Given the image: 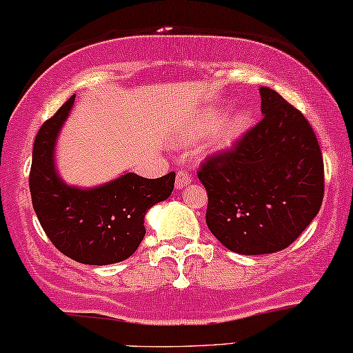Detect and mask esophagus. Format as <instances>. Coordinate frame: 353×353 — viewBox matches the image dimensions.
<instances>
[{
    "label": "esophagus",
    "instance_id": "1",
    "mask_svg": "<svg viewBox=\"0 0 353 353\" xmlns=\"http://www.w3.org/2000/svg\"><path fill=\"white\" fill-rule=\"evenodd\" d=\"M190 181H192V176L188 171H179L176 174V189L181 190L184 188H188L190 184Z\"/></svg>",
    "mask_w": 353,
    "mask_h": 353
}]
</instances>
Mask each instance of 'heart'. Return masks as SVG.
<instances>
[{
    "label": "heart",
    "instance_id": "b5f03b06",
    "mask_svg": "<svg viewBox=\"0 0 353 353\" xmlns=\"http://www.w3.org/2000/svg\"><path fill=\"white\" fill-rule=\"evenodd\" d=\"M253 121L252 110L241 107L233 110L223 118V110L219 107H207L190 120L189 131L182 136V143L189 144L201 141L212 134L210 146L215 151L230 150L235 143L243 138Z\"/></svg>",
    "mask_w": 353,
    "mask_h": 353
}]
</instances>
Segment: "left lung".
Returning a JSON list of instances; mask_svg holds the SVG:
<instances>
[{"instance_id": "1", "label": "left lung", "mask_w": 353, "mask_h": 353, "mask_svg": "<svg viewBox=\"0 0 353 353\" xmlns=\"http://www.w3.org/2000/svg\"><path fill=\"white\" fill-rule=\"evenodd\" d=\"M263 120L233 150L197 172L207 189L205 222L230 252H281L305 230L324 197V161L299 110L260 87Z\"/></svg>"}]
</instances>
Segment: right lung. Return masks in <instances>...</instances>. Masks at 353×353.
<instances>
[{"label":"right lung","instance_id":"add662e5","mask_svg":"<svg viewBox=\"0 0 353 353\" xmlns=\"http://www.w3.org/2000/svg\"><path fill=\"white\" fill-rule=\"evenodd\" d=\"M74 101L72 95L36 136L29 174L32 207L59 252L83 265H113L136 252L146 233L144 215L171 195L176 174L146 179L123 172L95 188L67 184L55 168V144Z\"/></svg>","mask_w":353,"mask_h":353}]
</instances>
